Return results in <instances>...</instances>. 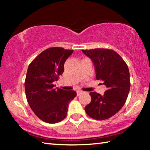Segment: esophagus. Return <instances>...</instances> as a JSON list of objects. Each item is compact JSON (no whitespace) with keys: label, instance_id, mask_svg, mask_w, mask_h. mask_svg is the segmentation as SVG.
Listing matches in <instances>:
<instances>
[{"label":"esophagus","instance_id":"1","mask_svg":"<svg viewBox=\"0 0 150 150\" xmlns=\"http://www.w3.org/2000/svg\"><path fill=\"white\" fill-rule=\"evenodd\" d=\"M83 91H77V96H79V95H81V94H83Z\"/></svg>","mask_w":150,"mask_h":150}]
</instances>
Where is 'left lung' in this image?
I'll use <instances>...</instances> for the list:
<instances>
[{
	"mask_svg": "<svg viewBox=\"0 0 150 150\" xmlns=\"http://www.w3.org/2000/svg\"><path fill=\"white\" fill-rule=\"evenodd\" d=\"M93 60L96 78L101 80L106 90L104 95L91 92V103L85 106L86 113L95 120L110 118L122 108L130 87L128 65L115 51L103 48L82 50Z\"/></svg>",
	"mask_w": 150,
	"mask_h": 150,
	"instance_id": "1",
	"label": "left lung"
}]
</instances>
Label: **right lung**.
Segmentation results:
<instances>
[{
    "instance_id": "1",
    "label": "right lung",
    "mask_w": 150,
    "mask_h": 150,
    "mask_svg": "<svg viewBox=\"0 0 150 150\" xmlns=\"http://www.w3.org/2000/svg\"><path fill=\"white\" fill-rule=\"evenodd\" d=\"M73 50L50 47L30 63L24 86L26 98L34 114L45 122L54 124L64 119L68 104L77 95L74 91L55 88L54 81L64 71V63Z\"/></svg>"
}]
</instances>
